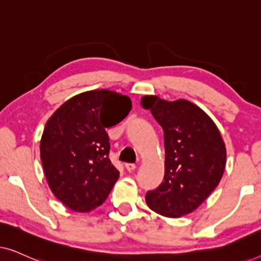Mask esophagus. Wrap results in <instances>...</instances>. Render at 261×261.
Wrapping results in <instances>:
<instances>
[{
  "instance_id": "34e87169",
  "label": "esophagus",
  "mask_w": 261,
  "mask_h": 261,
  "mask_svg": "<svg viewBox=\"0 0 261 261\" xmlns=\"http://www.w3.org/2000/svg\"><path fill=\"white\" fill-rule=\"evenodd\" d=\"M124 166H126L127 171H129V172H130V171H134L135 169H137V165H135L134 163H127Z\"/></svg>"
}]
</instances>
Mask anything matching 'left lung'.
Listing matches in <instances>:
<instances>
[{
	"label": "left lung",
	"mask_w": 261,
	"mask_h": 261,
	"mask_svg": "<svg viewBox=\"0 0 261 261\" xmlns=\"http://www.w3.org/2000/svg\"><path fill=\"white\" fill-rule=\"evenodd\" d=\"M164 130L165 174L162 184L146 194L153 212L179 217L194 212L219 185L226 166V147L216 124L201 108L187 99L167 102L145 96Z\"/></svg>",
	"instance_id": "obj_1"
}]
</instances>
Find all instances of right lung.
Wrapping results in <instances>:
<instances>
[{
    "label": "right lung",
    "mask_w": 261,
    "mask_h": 261,
    "mask_svg": "<svg viewBox=\"0 0 261 261\" xmlns=\"http://www.w3.org/2000/svg\"><path fill=\"white\" fill-rule=\"evenodd\" d=\"M132 109L128 96L92 90L70 98L46 123L40 158L57 198L74 212L101 205L120 176L109 159L106 128L121 122Z\"/></svg>",
    "instance_id": "1"
}]
</instances>
